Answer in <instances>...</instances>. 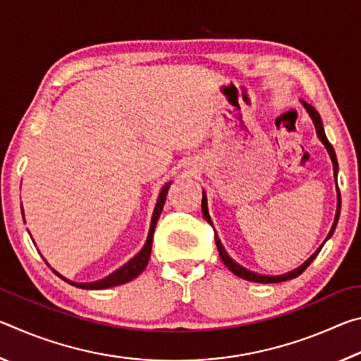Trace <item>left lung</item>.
I'll use <instances>...</instances> for the list:
<instances>
[{"label": "left lung", "mask_w": 361, "mask_h": 361, "mask_svg": "<svg viewBox=\"0 0 361 361\" xmlns=\"http://www.w3.org/2000/svg\"><path fill=\"white\" fill-rule=\"evenodd\" d=\"M301 105L304 106L305 111H307V114L310 116V119H312L314 126H315L317 137H319V140L323 143V146H325V148H326L328 154H329V159H331V162H333V172H334V180H336V192H338V207H336V216H334L333 226H331V229H329L326 239H325V242H326L329 237L333 235V232L336 229V224H338V219H339V213H341V194H339V188H338L339 166H338V159H336L334 148L331 146V143L328 142V138L325 135V129H323L320 114L317 113V109L312 105H309V103H305L304 100H301ZM202 215L205 218V221H209L213 226V221H212V218L209 215V207H207V194H205V191H202ZM215 242H216V248H218L219 258H221V261L224 262L226 267H228L232 274H235L237 277H240L243 280H248V282H256V283H279V282H285V280H291V279H295L298 276H301V274L305 271V269H307V266L310 264V262H312L317 258V255L320 253L322 247L325 245V242H323L322 245L315 250V253L310 256V258L305 259L301 266L296 267V269H293V271L286 272V274H280V276H264V274H258V272L250 271V269L240 266L239 262L232 259L231 256L228 255V252H226V250H224L221 240H219V237L216 235V232H215Z\"/></svg>", "instance_id": "left-lung-1"}]
</instances>
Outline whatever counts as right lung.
I'll return each instance as SVG.
<instances>
[{"mask_svg": "<svg viewBox=\"0 0 361 361\" xmlns=\"http://www.w3.org/2000/svg\"><path fill=\"white\" fill-rule=\"evenodd\" d=\"M170 185H172V181L166 183V185L162 186L161 192H159V197H157V202H156V207H154V212H152V216H151V224H149L148 237H146V242H145L143 248L140 250V252L135 256H133L130 261H127L124 266H121L119 269H116L113 274H109V276H106L105 279L95 280V282H73V280L63 277L62 274H59L56 269H52V271L56 272V276H59L60 279L65 280L66 283H70L73 286H78V288H82V290H105V288H111V286H118V285H122V283H127V282H130V280H133L135 277H138L140 274L145 271V267L148 266V261H149V256H151V248H152V235H154V229H156L157 219H159V216H161L162 209H164V204H166V197H167V192H169ZM22 216H23V209H22Z\"/></svg>", "mask_w": 361, "mask_h": 361, "instance_id": "1", "label": "right lung"}]
</instances>
